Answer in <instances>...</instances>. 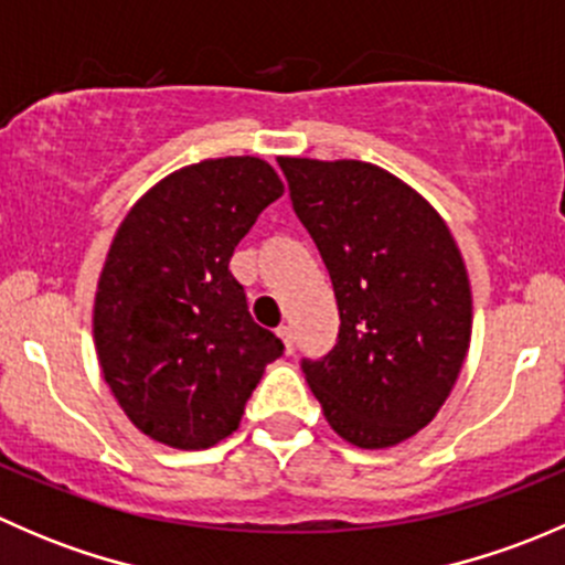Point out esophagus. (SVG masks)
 <instances>
[{
    "label": "esophagus",
    "instance_id": "1",
    "mask_svg": "<svg viewBox=\"0 0 565 565\" xmlns=\"http://www.w3.org/2000/svg\"><path fill=\"white\" fill-rule=\"evenodd\" d=\"M278 339L284 341V350L287 352L295 350V335H292V328H289V324H281V328H278Z\"/></svg>",
    "mask_w": 565,
    "mask_h": 565
}]
</instances>
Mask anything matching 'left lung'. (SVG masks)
<instances>
[{
	"instance_id": "1",
	"label": "left lung",
	"mask_w": 565,
	"mask_h": 565,
	"mask_svg": "<svg viewBox=\"0 0 565 565\" xmlns=\"http://www.w3.org/2000/svg\"><path fill=\"white\" fill-rule=\"evenodd\" d=\"M339 303V344L303 361L324 420L358 448L431 424L470 350L472 295L443 215L366 161L278 158Z\"/></svg>"
}]
</instances>
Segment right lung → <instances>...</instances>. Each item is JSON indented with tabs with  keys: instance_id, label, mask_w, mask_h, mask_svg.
<instances>
[{
	"instance_id": "1",
	"label": "right lung",
	"mask_w": 565,
	"mask_h": 565,
	"mask_svg": "<svg viewBox=\"0 0 565 565\" xmlns=\"http://www.w3.org/2000/svg\"><path fill=\"white\" fill-rule=\"evenodd\" d=\"M281 193L262 158H207L156 182L119 224L95 292V352L122 413L156 443L202 451L230 437L284 352L230 270Z\"/></svg>"
}]
</instances>
